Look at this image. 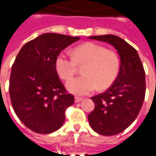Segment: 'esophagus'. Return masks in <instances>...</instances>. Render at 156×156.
<instances>
[{
	"label": "esophagus",
	"instance_id": "1",
	"mask_svg": "<svg viewBox=\"0 0 156 156\" xmlns=\"http://www.w3.org/2000/svg\"><path fill=\"white\" fill-rule=\"evenodd\" d=\"M81 100H82V98H80V97H78V96H76L75 97V102L76 103L80 102Z\"/></svg>",
	"mask_w": 156,
	"mask_h": 156
}]
</instances>
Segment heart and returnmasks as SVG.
<instances>
[{"label":"heart","mask_w":156,"mask_h":156,"mask_svg":"<svg viewBox=\"0 0 156 156\" xmlns=\"http://www.w3.org/2000/svg\"><path fill=\"white\" fill-rule=\"evenodd\" d=\"M72 55L62 52L55 62L56 72L64 80L74 76L78 65L85 64L83 69L84 76L67 83V88L72 93L83 96L94 92L98 86L100 89L108 88L119 74V60L116 54L98 44L87 42L77 46Z\"/></svg>","instance_id":"obj_1"}]
</instances>
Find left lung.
<instances>
[{"mask_svg":"<svg viewBox=\"0 0 156 156\" xmlns=\"http://www.w3.org/2000/svg\"><path fill=\"white\" fill-rule=\"evenodd\" d=\"M90 39L110 44L120 57L119 74L105 92L92 96L95 108L87 115L90 125L102 136H114L136 119L145 97V72L136 50L115 35L93 36Z\"/></svg>","mask_w":156,"mask_h":156,"instance_id":"left-lung-1","label":"left lung"}]
</instances>
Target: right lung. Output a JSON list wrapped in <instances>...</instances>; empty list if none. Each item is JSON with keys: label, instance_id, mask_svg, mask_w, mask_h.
I'll use <instances>...</instances> for the list:
<instances>
[{"label": "right lung", "instance_id": "obj_1", "mask_svg": "<svg viewBox=\"0 0 156 156\" xmlns=\"http://www.w3.org/2000/svg\"><path fill=\"white\" fill-rule=\"evenodd\" d=\"M80 37L44 33L21 48L12 66L9 96L20 120L40 134L58 130L74 103L56 72L58 55Z\"/></svg>", "mask_w": 156, "mask_h": 156}]
</instances>
